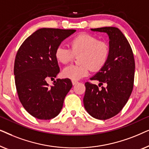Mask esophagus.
<instances>
[{
    "mask_svg": "<svg viewBox=\"0 0 149 149\" xmlns=\"http://www.w3.org/2000/svg\"><path fill=\"white\" fill-rule=\"evenodd\" d=\"M77 83H78V81H72V83L73 85H75L76 84H77Z\"/></svg>",
    "mask_w": 149,
    "mask_h": 149,
    "instance_id": "1",
    "label": "esophagus"
}]
</instances>
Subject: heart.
Instances as JSON below:
<instances>
[{
  "label": "heart",
  "mask_w": 149,
  "mask_h": 149,
  "mask_svg": "<svg viewBox=\"0 0 149 149\" xmlns=\"http://www.w3.org/2000/svg\"><path fill=\"white\" fill-rule=\"evenodd\" d=\"M71 48L60 45L55 51L56 60L62 64L70 62L75 56H79L81 65H70L62 70L65 78L79 80L93 71L101 70L107 64L110 56V45L105 40H100L97 36L89 34H80L70 41Z\"/></svg>",
  "instance_id": "1"
}]
</instances>
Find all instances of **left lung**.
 I'll return each mask as SVG.
<instances>
[{"label": "left lung", "mask_w": 149, "mask_h": 149, "mask_svg": "<svg viewBox=\"0 0 149 149\" xmlns=\"http://www.w3.org/2000/svg\"><path fill=\"white\" fill-rule=\"evenodd\" d=\"M91 30L108 34L111 51L105 66L90 79L98 81L99 85L106 83L107 87L99 89L96 85L85 83L83 104L91 117L106 120L117 115L128 101L133 90L135 62L131 46L119 28Z\"/></svg>", "instance_id": "left-lung-1"}]
</instances>
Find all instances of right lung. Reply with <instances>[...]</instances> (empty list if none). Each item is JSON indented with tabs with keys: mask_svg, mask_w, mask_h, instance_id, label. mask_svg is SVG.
Listing matches in <instances>:
<instances>
[{
	"mask_svg": "<svg viewBox=\"0 0 149 149\" xmlns=\"http://www.w3.org/2000/svg\"><path fill=\"white\" fill-rule=\"evenodd\" d=\"M76 30L40 28L24 40L14 64L18 97L26 111L38 119L56 117L62 109L72 84L69 79H58L49 86L47 81L60 72L55 51Z\"/></svg>",
	"mask_w": 149,
	"mask_h": 149,
	"instance_id": "add662e5",
	"label": "right lung"
}]
</instances>
